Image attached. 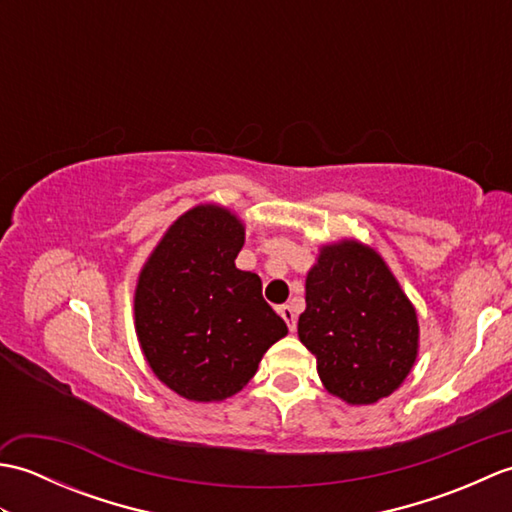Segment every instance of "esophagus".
Instances as JSON below:
<instances>
[{"instance_id": "esophagus-1", "label": "esophagus", "mask_w": 512, "mask_h": 512, "mask_svg": "<svg viewBox=\"0 0 512 512\" xmlns=\"http://www.w3.org/2000/svg\"><path fill=\"white\" fill-rule=\"evenodd\" d=\"M279 314L288 323V330L295 332L297 330V312H295V308L288 306V303H286V306H279Z\"/></svg>"}]
</instances>
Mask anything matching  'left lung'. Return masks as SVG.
Wrapping results in <instances>:
<instances>
[{"label":"left lung","mask_w":512,"mask_h":512,"mask_svg":"<svg viewBox=\"0 0 512 512\" xmlns=\"http://www.w3.org/2000/svg\"><path fill=\"white\" fill-rule=\"evenodd\" d=\"M299 339L317 356L323 387L347 405L396 391L418 356V314L374 248L341 239L306 277Z\"/></svg>","instance_id":"obj_1"}]
</instances>
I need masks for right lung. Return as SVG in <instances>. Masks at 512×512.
Instances as JSON below:
<instances>
[{
  "mask_svg": "<svg viewBox=\"0 0 512 512\" xmlns=\"http://www.w3.org/2000/svg\"><path fill=\"white\" fill-rule=\"evenodd\" d=\"M242 246V220L224 206L200 204L169 226L140 270V350L151 372L187 400L231 398L288 334L262 297V279L235 266Z\"/></svg>",
  "mask_w": 512,
  "mask_h": 512,
  "instance_id": "obj_1",
  "label": "right lung"
}]
</instances>
